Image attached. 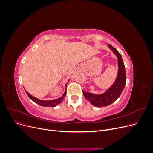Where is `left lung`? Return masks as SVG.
Here are the masks:
<instances>
[{
    "instance_id": "left-lung-1",
    "label": "left lung",
    "mask_w": 153,
    "mask_h": 153,
    "mask_svg": "<svg viewBox=\"0 0 153 153\" xmlns=\"http://www.w3.org/2000/svg\"><path fill=\"white\" fill-rule=\"evenodd\" d=\"M109 48L113 51L118 59V74L117 76L114 84L107 90L101 94H94L91 93H86L83 90L85 97L88 100L92 105L102 107L109 105L115 101L120 97L126 84V74L125 68L123 64L122 56L115 48L111 44L108 45Z\"/></svg>"
}]
</instances>
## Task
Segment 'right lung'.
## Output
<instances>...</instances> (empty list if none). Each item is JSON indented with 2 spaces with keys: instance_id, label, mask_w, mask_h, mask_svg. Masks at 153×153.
Masks as SVG:
<instances>
[{
  "instance_id": "right-lung-1",
  "label": "right lung",
  "mask_w": 153,
  "mask_h": 153,
  "mask_svg": "<svg viewBox=\"0 0 153 153\" xmlns=\"http://www.w3.org/2000/svg\"><path fill=\"white\" fill-rule=\"evenodd\" d=\"M67 83L66 84L65 86H66V89L65 91L64 92V93L63 94V95L60 97L58 99H56V100H51V101H44V100H39V99L35 97L34 96H33L32 95H31L30 93H28V92H27L25 89V91L27 94V95L28 96V97L31 99V100L34 101L35 103H36L41 106H48V107H56V105H57L59 104H60L62 101L63 100H64V97H65L66 96V93H67Z\"/></svg>"
}]
</instances>
